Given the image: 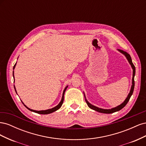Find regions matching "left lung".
<instances>
[{
  "label": "left lung",
  "mask_w": 146,
  "mask_h": 146,
  "mask_svg": "<svg viewBox=\"0 0 146 146\" xmlns=\"http://www.w3.org/2000/svg\"><path fill=\"white\" fill-rule=\"evenodd\" d=\"M117 50L119 52H120L121 54H122L123 55H124L125 57L127 60H128V61H129V64L131 65V67L132 68V69H133V77H132V82H131V89H130V92L129 93V94H128L127 98L125 99V100L121 104L119 105L118 106H117V107H114V108H112L111 109H104V108H99L98 107H96V106L92 105L91 104H90L89 102H88L86 98V96H85V92H83V94H84V96H85V101L86 102L88 105V107H89L91 109L93 110H95V111H98L99 113H106V114H110V113H114V112H116V111H119V110H121L122 108H123V107H125V106L127 105V104L128 103V102L129 101L131 96L132 95V94H133V90H134V87H135V81H134V77H135V67L134 64H133V63H132V60H131V56L130 55L128 54V53H127L126 52H124L122 50H120V49H117Z\"/></svg>",
  "instance_id": "obj_1"
}]
</instances>
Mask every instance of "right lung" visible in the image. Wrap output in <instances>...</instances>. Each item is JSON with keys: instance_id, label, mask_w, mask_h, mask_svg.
Here are the masks:
<instances>
[{"instance_id": "add662e5", "label": "right lung", "mask_w": 146, "mask_h": 146, "mask_svg": "<svg viewBox=\"0 0 146 146\" xmlns=\"http://www.w3.org/2000/svg\"><path fill=\"white\" fill-rule=\"evenodd\" d=\"M16 63L15 64L14 67H13V70L15 69V67H16ZM13 78H14V79H15V76H14V70H13ZM68 86H66L65 87V88H64V90L63 92L62 98H61V101H60V102L58 105H57L56 106H55V107L52 108L48 109V110H41V111H37V110H32V109H30V108H28V107H27V106H26V105L23 103V101H22V103H23V104H24V105L25 106V107L26 108H27L29 110H30V111H33V112L36 113H38V114H47L52 113H53V112H54V111H56V110H58V109H60V108H61V105H62V104H63V101H64V92H65V91H66V89H67V88H68ZM14 88H15V91H16V94H17L16 90V88H15V85H14Z\"/></svg>"}]
</instances>
